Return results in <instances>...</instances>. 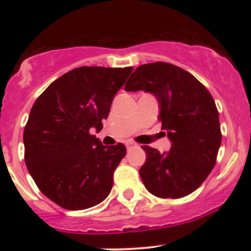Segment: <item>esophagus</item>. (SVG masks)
<instances>
[{"instance_id":"1","label":"esophagus","mask_w":251,"mask_h":251,"mask_svg":"<svg viewBox=\"0 0 251 251\" xmlns=\"http://www.w3.org/2000/svg\"><path fill=\"white\" fill-rule=\"evenodd\" d=\"M126 149L127 150H131V149H133L134 146H137V144H135L134 142H132V140H128V142H126Z\"/></svg>"}]
</instances>
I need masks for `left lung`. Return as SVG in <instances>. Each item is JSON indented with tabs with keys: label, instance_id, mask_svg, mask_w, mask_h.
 <instances>
[{
	"label": "left lung",
	"instance_id": "left-lung-1",
	"mask_svg": "<svg viewBox=\"0 0 251 251\" xmlns=\"http://www.w3.org/2000/svg\"><path fill=\"white\" fill-rule=\"evenodd\" d=\"M125 91H145L157 98L158 119L171 140V149L164 153L142 146L148 157L139 170L145 188L160 198L194 192L214 169L222 142L220 117L210 92L191 73L168 62L139 66Z\"/></svg>",
	"mask_w": 251,
	"mask_h": 251
}]
</instances>
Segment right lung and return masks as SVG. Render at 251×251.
Returning a JSON list of instances; mask_svg holds the SVG:
<instances>
[{
  "label": "right lung",
  "instance_id": "add662e5",
  "mask_svg": "<svg viewBox=\"0 0 251 251\" xmlns=\"http://www.w3.org/2000/svg\"><path fill=\"white\" fill-rule=\"evenodd\" d=\"M132 70L74 68L34 102L24 132L25 162L40 191L61 208H92L111 192L125 145H102L91 129L102 128Z\"/></svg>",
  "mask_w": 251,
  "mask_h": 251
}]
</instances>
